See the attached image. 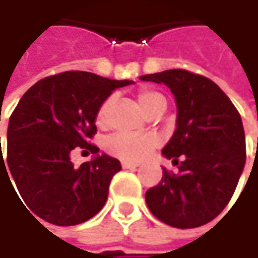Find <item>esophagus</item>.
I'll list each match as a JSON object with an SVG mask.
<instances>
[{"instance_id": "obj_1", "label": "esophagus", "mask_w": 258, "mask_h": 258, "mask_svg": "<svg viewBox=\"0 0 258 258\" xmlns=\"http://www.w3.org/2000/svg\"><path fill=\"white\" fill-rule=\"evenodd\" d=\"M138 166H139L138 163L126 161V160H123V161H121V167H123V169H137Z\"/></svg>"}]
</instances>
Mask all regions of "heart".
Returning a JSON list of instances; mask_svg holds the SVG:
<instances>
[{
	"label": "heart",
	"instance_id": "heart-1",
	"mask_svg": "<svg viewBox=\"0 0 258 258\" xmlns=\"http://www.w3.org/2000/svg\"><path fill=\"white\" fill-rule=\"evenodd\" d=\"M139 104L145 110L147 114H150L154 108L160 105H166V100L161 94L156 91H148L144 89L138 94ZM113 98L108 97L105 101L102 102L97 111V123L100 126H105L108 123V116H110V107H111ZM158 138L153 134H144V135H137V134H116L107 141V150L110 154L123 158V160H131V161H138L148 156L157 145H158Z\"/></svg>",
	"mask_w": 258,
	"mask_h": 258
}]
</instances>
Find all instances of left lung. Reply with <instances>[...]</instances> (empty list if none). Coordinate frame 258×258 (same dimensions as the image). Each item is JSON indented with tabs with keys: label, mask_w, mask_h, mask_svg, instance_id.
I'll return each mask as SVG.
<instances>
[{
	"label": "left lung",
	"mask_w": 258,
	"mask_h": 258,
	"mask_svg": "<svg viewBox=\"0 0 258 258\" xmlns=\"http://www.w3.org/2000/svg\"><path fill=\"white\" fill-rule=\"evenodd\" d=\"M166 85L176 101V129L161 154L177 166L145 192L150 212L163 223L189 229L212 222L228 206L245 166V134L239 113L216 83L173 69L144 75Z\"/></svg>",
	"instance_id": "obj_1"
}]
</instances>
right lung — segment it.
<instances>
[{
  "instance_id": "obj_1",
  "label": "right lung",
  "mask_w": 258,
  "mask_h": 258,
  "mask_svg": "<svg viewBox=\"0 0 258 258\" xmlns=\"http://www.w3.org/2000/svg\"><path fill=\"white\" fill-rule=\"evenodd\" d=\"M132 83L73 70L41 79L20 98L10 117L7 158L1 153L0 169L13 176L30 212L48 223L73 226L104 207L121 164L98 154L88 138L97 132L100 105L114 89ZM76 146L94 157L73 165L71 151Z\"/></svg>"
}]
</instances>
